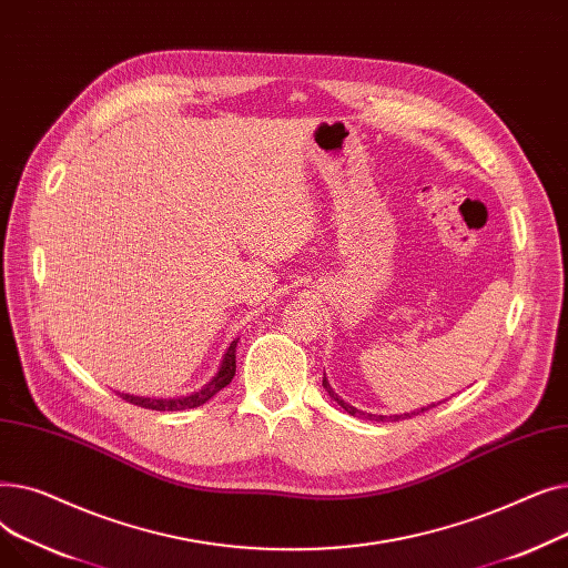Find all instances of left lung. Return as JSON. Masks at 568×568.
Wrapping results in <instances>:
<instances>
[{
	"mask_svg": "<svg viewBox=\"0 0 568 568\" xmlns=\"http://www.w3.org/2000/svg\"><path fill=\"white\" fill-rule=\"evenodd\" d=\"M322 386H324V389L326 392H329V396L347 412V414H352V416H364V419H371V422H384L386 419V416H377V414H366V412H359V409H356V407H352V405H347V403H343L334 392H332V386H329V382H326V377H322ZM430 407H435V405H430ZM430 407H422V409H416V412H412L414 416L416 414H422V412H426V409H430ZM412 414H396V416H389V419L392 422H398V419H405V416H412Z\"/></svg>",
	"mask_w": 568,
	"mask_h": 568,
	"instance_id": "obj_1",
	"label": "left lung"
}]
</instances>
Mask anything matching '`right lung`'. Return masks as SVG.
<instances>
[{
	"instance_id": "add662e5",
	"label": "right lung",
	"mask_w": 568,
	"mask_h": 568,
	"mask_svg": "<svg viewBox=\"0 0 568 568\" xmlns=\"http://www.w3.org/2000/svg\"><path fill=\"white\" fill-rule=\"evenodd\" d=\"M236 341L230 343L225 356H223V364L219 368V373L214 375V379L204 384L200 392L191 394V396H184V398H142V396H129V394H119L126 403L131 405H138V407H144V409H156V412H176V409H191V407H200L204 405L209 398H214L221 389H225V386L232 382L234 377V371H236Z\"/></svg>"
}]
</instances>
